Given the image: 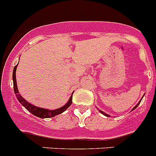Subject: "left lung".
<instances>
[{
	"instance_id": "1",
	"label": "left lung",
	"mask_w": 156,
	"mask_h": 156,
	"mask_svg": "<svg viewBox=\"0 0 156 156\" xmlns=\"http://www.w3.org/2000/svg\"><path fill=\"white\" fill-rule=\"evenodd\" d=\"M144 95H143V97H144ZM143 97H142V98H143ZM142 98H141V99H140V101H139V102H138L137 104L136 105V106H134L133 108L132 109V111H133V110H135V109H136V107H137V106H139V104H140V102H141V100H142ZM99 110V112H100V113H101V114H103V115H105V116H106V117H110V115H109V114H106V113H105V112H103V111H102V110Z\"/></svg>"
}]
</instances>
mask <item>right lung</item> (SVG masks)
<instances>
[{"instance_id":"obj_1","label":"right lung","mask_w":156,"mask_h":156,"mask_svg":"<svg viewBox=\"0 0 156 156\" xmlns=\"http://www.w3.org/2000/svg\"><path fill=\"white\" fill-rule=\"evenodd\" d=\"M18 64H17V65L14 67V69H13V73H12L13 88H14V92L15 94H16V98L18 99V101L20 102L21 105H22L23 106H24L25 108L28 110L29 112L31 113V114H32L33 115H34V116L38 117V118H53V117L56 116V115H58V114H62V113H63L64 111H65V110L69 108V106H70V105L72 104V102H73V92L72 93L71 97L69 98L67 103H66L65 105H64L63 106H62L61 108L56 109V110H48V109L38 107V106H34V105H32L31 103L28 102L26 99H25V98H23L18 91V87H17V83H16V71Z\"/></svg>"}]
</instances>
